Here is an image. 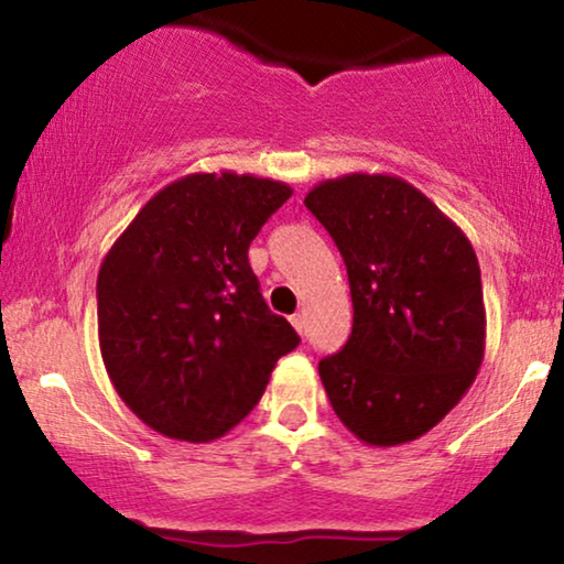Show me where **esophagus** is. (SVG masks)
I'll return each instance as SVG.
<instances>
[{"label":"esophagus","instance_id":"obj_1","mask_svg":"<svg viewBox=\"0 0 564 564\" xmlns=\"http://www.w3.org/2000/svg\"><path fill=\"white\" fill-rule=\"evenodd\" d=\"M290 323H292V326H295L297 334H303V330H305V318H303V315H300V313L292 315Z\"/></svg>","mask_w":564,"mask_h":564}]
</instances>
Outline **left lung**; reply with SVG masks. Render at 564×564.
<instances>
[{
    "mask_svg": "<svg viewBox=\"0 0 564 564\" xmlns=\"http://www.w3.org/2000/svg\"><path fill=\"white\" fill-rule=\"evenodd\" d=\"M305 207L349 274L354 326L321 359L330 405L365 444L395 446L436 426L485 357L480 267L469 238L400 176L326 180Z\"/></svg>",
    "mask_w": 564,
    "mask_h": 564,
    "instance_id": "8db88e82",
    "label": "left lung"
}]
</instances>
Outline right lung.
Here are the masks:
<instances>
[{"label":"right lung","mask_w":564,"mask_h":564,"mask_svg":"<svg viewBox=\"0 0 564 564\" xmlns=\"http://www.w3.org/2000/svg\"><path fill=\"white\" fill-rule=\"evenodd\" d=\"M290 184L187 174L141 207L99 267L97 326L107 375L159 434L203 444L264 395L300 336L269 311L249 246Z\"/></svg>","instance_id":"1"}]
</instances>
